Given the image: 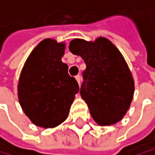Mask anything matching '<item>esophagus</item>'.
Listing matches in <instances>:
<instances>
[{
    "label": "esophagus",
    "mask_w": 155,
    "mask_h": 155,
    "mask_svg": "<svg viewBox=\"0 0 155 155\" xmlns=\"http://www.w3.org/2000/svg\"><path fill=\"white\" fill-rule=\"evenodd\" d=\"M75 78H76V80H77V82H78V84L80 85V84H81V76H80V75H77V76L75 77Z\"/></svg>",
    "instance_id": "esophagus-1"
}]
</instances>
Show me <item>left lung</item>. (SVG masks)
Listing matches in <instances>:
<instances>
[{"mask_svg": "<svg viewBox=\"0 0 155 155\" xmlns=\"http://www.w3.org/2000/svg\"><path fill=\"white\" fill-rule=\"evenodd\" d=\"M69 51L86 63L80 94L100 126L122 120L133 100L134 79L122 54L104 37L95 41L74 39Z\"/></svg>", "mask_w": 155, "mask_h": 155, "instance_id": "8db88e82", "label": "left lung"}]
</instances>
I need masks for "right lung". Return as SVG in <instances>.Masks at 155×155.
Wrapping results in <instances>:
<instances>
[{
	"label": "right lung",
	"mask_w": 155,
	"mask_h": 155,
	"mask_svg": "<svg viewBox=\"0 0 155 155\" xmlns=\"http://www.w3.org/2000/svg\"><path fill=\"white\" fill-rule=\"evenodd\" d=\"M65 44L45 39L31 51L18 81V101L31 122L54 128L65 120L79 86L61 61Z\"/></svg>",
	"instance_id": "add662e5"
}]
</instances>
